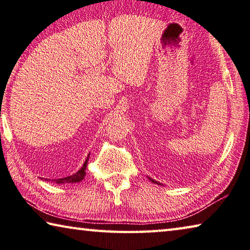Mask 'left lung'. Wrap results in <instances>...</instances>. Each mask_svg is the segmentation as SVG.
Here are the masks:
<instances>
[{"label":"left lung","mask_w":250,"mask_h":250,"mask_svg":"<svg viewBox=\"0 0 250 250\" xmlns=\"http://www.w3.org/2000/svg\"><path fill=\"white\" fill-rule=\"evenodd\" d=\"M147 178H148V179H149V181H150V182H152V183H154V184H157V185H162V186H164L162 183H159V182H156V181H155V179H153L152 177H148V176H147Z\"/></svg>","instance_id":"left-lung-1"}]
</instances>
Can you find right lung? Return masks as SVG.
I'll use <instances>...</instances> for the list:
<instances>
[{"label": "right lung", "instance_id": "right-lung-1", "mask_svg": "<svg viewBox=\"0 0 250 250\" xmlns=\"http://www.w3.org/2000/svg\"><path fill=\"white\" fill-rule=\"evenodd\" d=\"M88 158H89V154L87 158L85 159V162L83 164V166L81 167V168L76 171L75 174H73L71 176H67V177H64V178H57V179H53L52 182H55L56 184H75V183H80L84 179V176H85V170H86V166H87V162H88ZM45 181H48V179H45Z\"/></svg>", "mask_w": 250, "mask_h": 250}]
</instances>
